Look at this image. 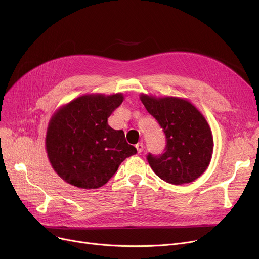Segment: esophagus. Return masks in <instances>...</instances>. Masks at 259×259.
I'll use <instances>...</instances> for the list:
<instances>
[{"mask_svg":"<svg viewBox=\"0 0 259 259\" xmlns=\"http://www.w3.org/2000/svg\"><path fill=\"white\" fill-rule=\"evenodd\" d=\"M135 148H137L138 153H142L143 152V149H144V145L142 143H139L138 145H135Z\"/></svg>","mask_w":259,"mask_h":259,"instance_id":"34e87169","label":"esophagus"}]
</instances>
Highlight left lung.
Returning <instances> with one entry per match:
<instances>
[{
    "mask_svg": "<svg viewBox=\"0 0 259 259\" xmlns=\"http://www.w3.org/2000/svg\"><path fill=\"white\" fill-rule=\"evenodd\" d=\"M147 111L162 128L166 148L160 155L147 156L154 173L172 185L194 182L205 172L213 152V138L208 121L187 100L141 94Z\"/></svg>",
    "mask_w": 259,
    "mask_h": 259,
    "instance_id": "1",
    "label": "left lung"
}]
</instances>
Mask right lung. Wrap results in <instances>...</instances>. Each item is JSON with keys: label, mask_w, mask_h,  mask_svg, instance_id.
Segmentation results:
<instances>
[{"label": "right lung", "mask_w": 259, "mask_h": 259, "mask_svg": "<svg viewBox=\"0 0 259 259\" xmlns=\"http://www.w3.org/2000/svg\"><path fill=\"white\" fill-rule=\"evenodd\" d=\"M124 95L86 94L61 107L49 121L46 151L50 164L66 183L81 189L104 186L137 149L108 117Z\"/></svg>", "instance_id": "1"}]
</instances>
